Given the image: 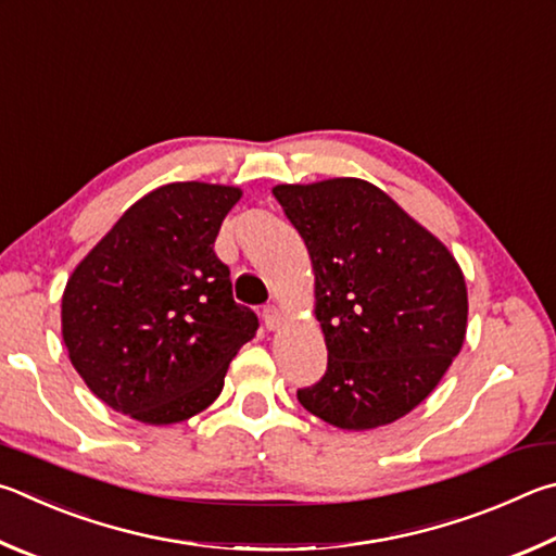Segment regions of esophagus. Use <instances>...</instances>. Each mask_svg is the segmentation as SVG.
Masks as SVG:
<instances>
[{
	"instance_id": "1",
	"label": "esophagus",
	"mask_w": 556,
	"mask_h": 556,
	"mask_svg": "<svg viewBox=\"0 0 556 556\" xmlns=\"http://www.w3.org/2000/svg\"><path fill=\"white\" fill-rule=\"evenodd\" d=\"M280 323H283V317H280L278 307H263V325H266V329H278Z\"/></svg>"
}]
</instances>
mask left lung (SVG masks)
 <instances>
[{"mask_svg": "<svg viewBox=\"0 0 556 556\" xmlns=\"http://www.w3.org/2000/svg\"><path fill=\"white\" fill-rule=\"evenodd\" d=\"M315 273L327 371L298 401L349 432L401 420L462 352L469 298L452 251L358 178L276 185Z\"/></svg>", "mask_w": 556, "mask_h": 556, "instance_id": "left-lung-1", "label": "left lung"}]
</instances>
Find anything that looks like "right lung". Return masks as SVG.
Instances as JSON below:
<instances>
[{"mask_svg":"<svg viewBox=\"0 0 556 556\" xmlns=\"http://www.w3.org/2000/svg\"><path fill=\"white\" fill-rule=\"evenodd\" d=\"M233 185L170 182L143 194L67 278L63 342L87 388L143 425L210 407L258 317L233 303L214 253Z\"/></svg>","mask_w":556,"mask_h":556,"instance_id":"add662e5","label":"right lung"}]
</instances>
